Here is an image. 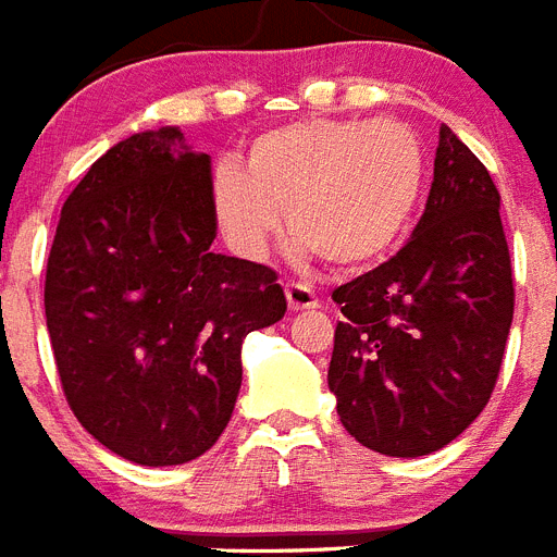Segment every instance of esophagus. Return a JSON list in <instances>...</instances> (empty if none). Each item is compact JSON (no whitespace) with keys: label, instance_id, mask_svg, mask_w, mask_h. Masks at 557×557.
Masks as SVG:
<instances>
[{"label":"esophagus","instance_id":"obj_1","mask_svg":"<svg viewBox=\"0 0 557 557\" xmlns=\"http://www.w3.org/2000/svg\"><path fill=\"white\" fill-rule=\"evenodd\" d=\"M285 299H288V308H292L294 313H297V311H313V308H319L317 294H313L311 288H308V285H302V283L285 285Z\"/></svg>","mask_w":557,"mask_h":557}]
</instances>
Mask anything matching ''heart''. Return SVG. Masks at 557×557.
Masks as SVG:
<instances>
[{
    "label": "heart",
    "mask_w": 557,
    "mask_h": 557,
    "mask_svg": "<svg viewBox=\"0 0 557 557\" xmlns=\"http://www.w3.org/2000/svg\"><path fill=\"white\" fill-rule=\"evenodd\" d=\"M423 185L425 148L406 123L311 117L258 134L244 168L219 164L212 210L244 258H263L288 221L299 258L361 269L398 244Z\"/></svg>",
    "instance_id": "b5f03b06"
}]
</instances>
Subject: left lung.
Listing matches in <instances>:
<instances>
[{
	"label": "left lung",
	"instance_id": "obj_1",
	"mask_svg": "<svg viewBox=\"0 0 557 557\" xmlns=\"http://www.w3.org/2000/svg\"><path fill=\"white\" fill-rule=\"evenodd\" d=\"M499 190L451 128H440L432 190L393 260L338 285L327 386L342 425L386 457H423L491 400L512 322Z\"/></svg>",
	"mask_w": 557,
	"mask_h": 557
}]
</instances>
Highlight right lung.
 Returning a JSON list of instances; mask_svg holds the SVG:
<instances>
[{"mask_svg":"<svg viewBox=\"0 0 557 557\" xmlns=\"http://www.w3.org/2000/svg\"><path fill=\"white\" fill-rule=\"evenodd\" d=\"M212 162L178 128L137 132L66 198L45 313L72 412L117 457L182 466L215 446L240 393V347L280 322L269 265L212 251Z\"/></svg>","mask_w":557,"mask_h":557,"instance_id":"1","label":"right lung"}]
</instances>
